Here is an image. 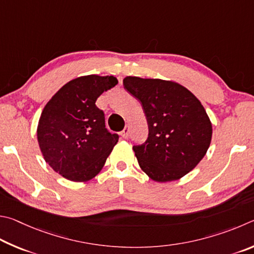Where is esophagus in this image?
Wrapping results in <instances>:
<instances>
[{
  "label": "esophagus",
  "mask_w": 254,
  "mask_h": 254,
  "mask_svg": "<svg viewBox=\"0 0 254 254\" xmlns=\"http://www.w3.org/2000/svg\"><path fill=\"white\" fill-rule=\"evenodd\" d=\"M129 130H130V126L129 125H126V127H125L124 130L120 132V135H122V137H124V138H126L128 134H129Z\"/></svg>",
  "instance_id": "34e87169"
}]
</instances>
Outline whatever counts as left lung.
<instances>
[{
    "label": "left lung",
    "instance_id": "8db88e82",
    "mask_svg": "<svg viewBox=\"0 0 254 254\" xmlns=\"http://www.w3.org/2000/svg\"><path fill=\"white\" fill-rule=\"evenodd\" d=\"M128 92L140 101L148 123V138L134 146L141 170L153 181L180 180L205 156L212 123L196 97L171 80L124 78Z\"/></svg>",
    "mask_w": 254,
    "mask_h": 254
}]
</instances>
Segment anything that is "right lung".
I'll return each mask as SVG.
<instances>
[{
  "instance_id": "right-lung-1",
  "label": "right lung",
  "mask_w": 254,
  "mask_h": 254,
  "mask_svg": "<svg viewBox=\"0 0 254 254\" xmlns=\"http://www.w3.org/2000/svg\"><path fill=\"white\" fill-rule=\"evenodd\" d=\"M117 83L114 75H81L62 86L44 106L38 143L44 161L64 179L90 181L118 143L119 136L107 130L104 111L96 106L97 98Z\"/></svg>"
}]
</instances>
